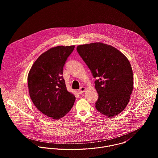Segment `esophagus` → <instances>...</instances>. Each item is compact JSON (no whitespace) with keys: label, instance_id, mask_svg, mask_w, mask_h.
Returning a JSON list of instances; mask_svg holds the SVG:
<instances>
[{"label":"esophagus","instance_id":"1","mask_svg":"<svg viewBox=\"0 0 158 158\" xmlns=\"http://www.w3.org/2000/svg\"><path fill=\"white\" fill-rule=\"evenodd\" d=\"M86 88H85V87H84V86H82V87H81L80 88V89L78 90V93L79 94H82V93H83L85 91H86Z\"/></svg>","mask_w":158,"mask_h":158}]
</instances>
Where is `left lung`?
I'll return each mask as SVG.
<instances>
[{
	"label": "left lung",
	"instance_id": "left-lung-1",
	"mask_svg": "<svg viewBox=\"0 0 158 158\" xmlns=\"http://www.w3.org/2000/svg\"><path fill=\"white\" fill-rule=\"evenodd\" d=\"M77 50L98 78L96 109L108 117L118 114L128 104L134 87L129 60L114 47L101 42L78 45Z\"/></svg>",
	"mask_w": 158,
	"mask_h": 158
}]
</instances>
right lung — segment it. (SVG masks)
<instances>
[{
  "label": "right lung",
  "instance_id": "obj_1",
  "mask_svg": "<svg viewBox=\"0 0 158 158\" xmlns=\"http://www.w3.org/2000/svg\"><path fill=\"white\" fill-rule=\"evenodd\" d=\"M74 45L58 46L42 53L33 64L27 77L29 96L37 108L53 119L64 117L75 101L67 90L63 67Z\"/></svg>",
  "mask_w": 158,
  "mask_h": 158
}]
</instances>
